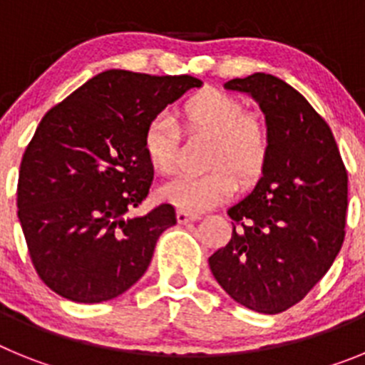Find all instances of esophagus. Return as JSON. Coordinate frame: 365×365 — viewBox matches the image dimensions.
Returning a JSON list of instances; mask_svg holds the SVG:
<instances>
[{
  "label": "esophagus",
  "mask_w": 365,
  "mask_h": 365,
  "mask_svg": "<svg viewBox=\"0 0 365 365\" xmlns=\"http://www.w3.org/2000/svg\"><path fill=\"white\" fill-rule=\"evenodd\" d=\"M197 219H199L197 214H190V212H186V210L177 212V221H179L180 225H186V222L197 221Z\"/></svg>",
  "instance_id": "1"
}]
</instances>
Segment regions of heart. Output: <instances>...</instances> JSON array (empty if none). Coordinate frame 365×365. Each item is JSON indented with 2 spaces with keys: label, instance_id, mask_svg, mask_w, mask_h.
Instances as JSON below:
<instances>
[{
  "label": "heart",
  "instance_id": "obj_1",
  "mask_svg": "<svg viewBox=\"0 0 365 365\" xmlns=\"http://www.w3.org/2000/svg\"><path fill=\"white\" fill-rule=\"evenodd\" d=\"M190 130L212 135L208 151L210 173L179 175L159 188V197L179 210H212L237 190V179L248 185L265 172L272 151V135L265 118L245 111L241 100L217 89H202L182 104ZM179 130L170 115L159 113L144 128L146 159L160 173L175 168Z\"/></svg>",
  "mask_w": 365,
  "mask_h": 365
}]
</instances>
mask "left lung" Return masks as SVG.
Here are the masks:
<instances>
[{
	"mask_svg": "<svg viewBox=\"0 0 365 365\" xmlns=\"http://www.w3.org/2000/svg\"><path fill=\"white\" fill-rule=\"evenodd\" d=\"M225 87L259 104L272 151L252 192L228 208L232 237L208 263L232 299L278 314L305 298L340 252L347 172L331 128L294 87L265 73Z\"/></svg>",
	"mask_w": 365,
	"mask_h": 365,
	"instance_id": "obj_1",
	"label": "left lung"
}]
</instances>
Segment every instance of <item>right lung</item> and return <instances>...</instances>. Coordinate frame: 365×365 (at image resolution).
I'll use <instances>...</instances> for the list:
<instances>
[{"label":"right lung","mask_w":365,"mask_h":365,"mask_svg":"<svg viewBox=\"0 0 365 365\" xmlns=\"http://www.w3.org/2000/svg\"><path fill=\"white\" fill-rule=\"evenodd\" d=\"M201 86L188 74L111 69L45 113L19 166L18 217L51 291L100 303L143 278L159 235L177 222L172 205L131 215L153 180L144 128Z\"/></svg>","instance_id":"right-lung-1"}]
</instances>
